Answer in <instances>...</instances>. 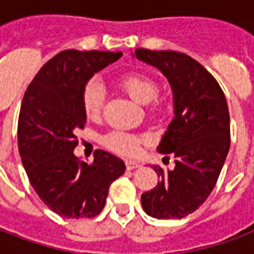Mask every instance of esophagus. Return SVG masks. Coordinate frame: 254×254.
Segmentation results:
<instances>
[{
    "instance_id": "34e87169",
    "label": "esophagus",
    "mask_w": 254,
    "mask_h": 254,
    "mask_svg": "<svg viewBox=\"0 0 254 254\" xmlns=\"http://www.w3.org/2000/svg\"><path fill=\"white\" fill-rule=\"evenodd\" d=\"M125 165H127V170H134V169L140 167V165L134 160H125Z\"/></svg>"
}]
</instances>
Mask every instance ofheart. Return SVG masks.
Listing matches in <instances>:
<instances>
[{"instance_id": "b5f03b06", "label": "heart", "mask_w": 254, "mask_h": 254, "mask_svg": "<svg viewBox=\"0 0 254 254\" xmlns=\"http://www.w3.org/2000/svg\"><path fill=\"white\" fill-rule=\"evenodd\" d=\"M118 85L122 91L140 105H145V114L151 120L159 118L165 113V102L158 96L159 85L154 78L141 72L122 74L118 78ZM106 91L99 80L91 78L84 84L81 89V107L84 114L89 120H96L105 107ZM106 148L125 156H133L138 152L140 145L147 138L136 133L125 130H111L100 138Z\"/></svg>"}]
</instances>
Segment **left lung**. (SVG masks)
I'll return each instance as SVG.
<instances>
[{
    "label": "left lung",
    "instance_id": "obj_1",
    "mask_svg": "<svg viewBox=\"0 0 254 254\" xmlns=\"http://www.w3.org/2000/svg\"><path fill=\"white\" fill-rule=\"evenodd\" d=\"M136 57L169 78L174 114L158 151L174 156V170L158 173V185L141 194V205L156 219H181L205 201L218 182L230 149V116L223 91L196 60L180 52L136 49Z\"/></svg>",
    "mask_w": 254,
    "mask_h": 254
}]
</instances>
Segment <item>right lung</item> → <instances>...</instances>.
Instances as JSON below:
<instances>
[{
  "label": "right lung",
  "instance_id": "right-lung-1",
  "mask_svg": "<svg viewBox=\"0 0 254 254\" xmlns=\"http://www.w3.org/2000/svg\"><path fill=\"white\" fill-rule=\"evenodd\" d=\"M122 53L64 50L49 60L25 91L17 124L19 152L30 184L60 216L94 218L103 209L111 182L125 173L120 158L98 149L94 162L74 156L76 130L87 121L84 84Z\"/></svg>",
  "mask_w": 254,
  "mask_h": 254
}]
</instances>
